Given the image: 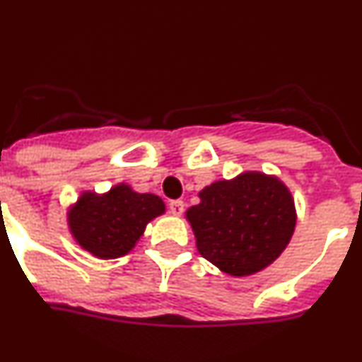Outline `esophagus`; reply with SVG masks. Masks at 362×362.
I'll return each instance as SVG.
<instances>
[{
	"mask_svg": "<svg viewBox=\"0 0 362 362\" xmlns=\"http://www.w3.org/2000/svg\"><path fill=\"white\" fill-rule=\"evenodd\" d=\"M184 202L182 200H173V202H170V212L173 216H180L182 212H184Z\"/></svg>",
	"mask_w": 362,
	"mask_h": 362,
	"instance_id": "obj_1",
	"label": "esophagus"
}]
</instances>
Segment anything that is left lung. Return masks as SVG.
<instances>
[{"instance_id": "obj_1", "label": "left lung", "mask_w": 362, "mask_h": 362, "mask_svg": "<svg viewBox=\"0 0 362 362\" xmlns=\"http://www.w3.org/2000/svg\"><path fill=\"white\" fill-rule=\"evenodd\" d=\"M185 212L202 257L232 276L262 272L280 257L296 227L291 191L280 178L245 171L198 192Z\"/></svg>"}]
</instances>
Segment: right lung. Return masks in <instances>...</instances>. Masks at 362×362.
<instances>
[{
    "label": "right lung",
    "instance_id": "1",
    "mask_svg": "<svg viewBox=\"0 0 362 362\" xmlns=\"http://www.w3.org/2000/svg\"><path fill=\"white\" fill-rule=\"evenodd\" d=\"M164 212L165 205L157 194L117 184L103 194L83 191L67 211V227L90 255L117 259L134 250L148 223Z\"/></svg>",
    "mask_w": 362,
    "mask_h": 362
}]
</instances>
